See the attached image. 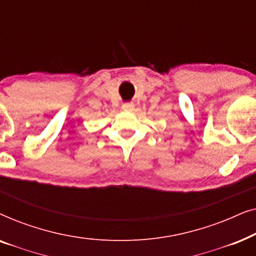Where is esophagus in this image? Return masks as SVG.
Wrapping results in <instances>:
<instances>
[{"label": "esophagus", "instance_id": "34e87169", "mask_svg": "<svg viewBox=\"0 0 256 256\" xmlns=\"http://www.w3.org/2000/svg\"><path fill=\"white\" fill-rule=\"evenodd\" d=\"M135 106L132 104H124V106H122V110H124V112H132L134 110Z\"/></svg>", "mask_w": 256, "mask_h": 256}]
</instances>
